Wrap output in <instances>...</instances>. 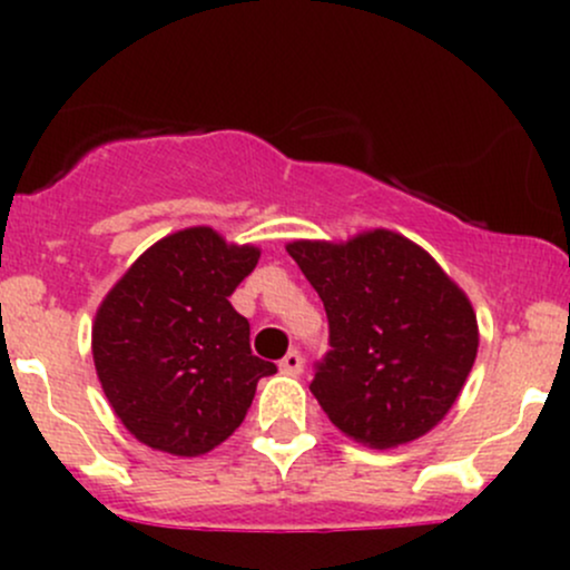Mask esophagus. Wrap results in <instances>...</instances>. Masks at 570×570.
<instances>
[{
	"label": "esophagus",
	"mask_w": 570,
	"mask_h": 570,
	"mask_svg": "<svg viewBox=\"0 0 570 570\" xmlns=\"http://www.w3.org/2000/svg\"><path fill=\"white\" fill-rule=\"evenodd\" d=\"M303 356H299V351H289L284 358H281V372H286V375H299L303 372Z\"/></svg>",
	"instance_id": "1"
}]
</instances>
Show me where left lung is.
<instances>
[{"label":"left lung","instance_id":"8db88e82","mask_svg":"<svg viewBox=\"0 0 570 570\" xmlns=\"http://www.w3.org/2000/svg\"><path fill=\"white\" fill-rule=\"evenodd\" d=\"M322 297L330 345L311 391L351 440L385 450L423 436L453 407L476 358L474 307L426 248L391 230L345 244L292 240Z\"/></svg>","mask_w":570,"mask_h":570}]
</instances>
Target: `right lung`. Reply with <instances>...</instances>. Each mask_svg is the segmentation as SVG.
<instances>
[{
  "mask_svg": "<svg viewBox=\"0 0 570 570\" xmlns=\"http://www.w3.org/2000/svg\"><path fill=\"white\" fill-rule=\"evenodd\" d=\"M259 248L187 227L149 246L109 289L94 322L104 394L136 440L195 458L244 423L259 377L248 322L230 294L257 267Z\"/></svg>",
  "mask_w": 570,
  "mask_h": 570,
  "instance_id": "add662e5",
  "label": "right lung"
}]
</instances>
